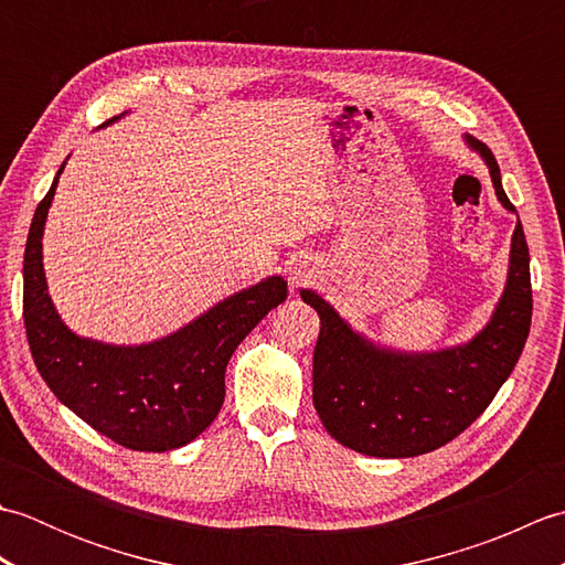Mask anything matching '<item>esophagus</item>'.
Segmentation results:
<instances>
[{
  "mask_svg": "<svg viewBox=\"0 0 565 565\" xmlns=\"http://www.w3.org/2000/svg\"><path fill=\"white\" fill-rule=\"evenodd\" d=\"M313 281V269L308 267V262H296L289 267V284L291 289H301V286H308Z\"/></svg>",
  "mask_w": 565,
  "mask_h": 565,
  "instance_id": "esophagus-1",
  "label": "esophagus"
}]
</instances>
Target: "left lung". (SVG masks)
Wrapping results in <instances>:
<instances>
[{"label":"left lung","mask_w":565,"mask_h":565,"mask_svg":"<svg viewBox=\"0 0 565 565\" xmlns=\"http://www.w3.org/2000/svg\"><path fill=\"white\" fill-rule=\"evenodd\" d=\"M463 140L488 164L498 201L518 213L502 189L495 154L481 140ZM301 298L320 316L313 405L330 437L359 454L407 459L459 437L512 374L532 326L530 247L518 218L508 284L493 316L473 340L437 352L376 344L316 291L301 289Z\"/></svg>","instance_id":"8db88e82"}]
</instances>
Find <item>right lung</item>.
I'll return each mask as SVG.
<instances>
[{
    "label": "right lung",
    "instance_id": "obj_1",
    "mask_svg": "<svg viewBox=\"0 0 565 565\" xmlns=\"http://www.w3.org/2000/svg\"><path fill=\"white\" fill-rule=\"evenodd\" d=\"M63 170L65 162L33 213L23 252V326L35 369L60 403L121 447L134 451L184 447L218 415L227 362L252 328L286 301V281L267 276L148 344L126 347L79 338L57 316L43 271V227Z\"/></svg>",
    "mask_w": 565,
    "mask_h": 565
}]
</instances>
